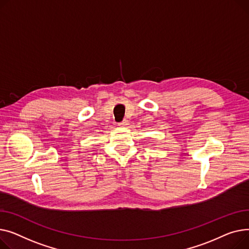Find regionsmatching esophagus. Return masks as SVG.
Returning a JSON list of instances; mask_svg holds the SVG:
<instances>
[{"label":"esophagus","mask_w":249,"mask_h":249,"mask_svg":"<svg viewBox=\"0 0 249 249\" xmlns=\"http://www.w3.org/2000/svg\"><path fill=\"white\" fill-rule=\"evenodd\" d=\"M127 124H128V121H126V120H124V121H123L122 123L119 124L120 126H125V125H127Z\"/></svg>","instance_id":"esophagus-1"}]
</instances>
